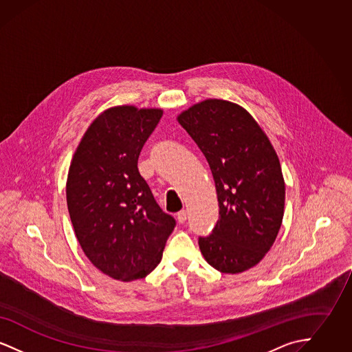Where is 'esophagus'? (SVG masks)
Here are the masks:
<instances>
[{
  "label": "esophagus",
  "mask_w": 352,
  "mask_h": 352,
  "mask_svg": "<svg viewBox=\"0 0 352 352\" xmlns=\"http://www.w3.org/2000/svg\"><path fill=\"white\" fill-rule=\"evenodd\" d=\"M177 219L179 223H184L187 220V211L186 210H181L178 214H177Z\"/></svg>",
  "instance_id": "obj_1"
}]
</instances>
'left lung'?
Segmentation results:
<instances>
[{"label":"left lung","instance_id":"8db88e82","mask_svg":"<svg viewBox=\"0 0 352 352\" xmlns=\"http://www.w3.org/2000/svg\"><path fill=\"white\" fill-rule=\"evenodd\" d=\"M204 154L215 181L219 219L198 243L207 263L240 273L261 261L284 217L278 157L251 115L230 101H201L178 118Z\"/></svg>","mask_w":352,"mask_h":352}]
</instances>
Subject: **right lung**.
Returning <instances> with one entry per match:
<instances>
[{"instance_id":"obj_1","label":"right lung","mask_w":352,"mask_h":352,"mask_svg":"<svg viewBox=\"0 0 352 352\" xmlns=\"http://www.w3.org/2000/svg\"><path fill=\"white\" fill-rule=\"evenodd\" d=\"M161 118V109L129 105L105 111L84 134L68 171V212L79 244L115 280L148 276L177 224L137 168Z\"/></svg>"}]
</instances>
